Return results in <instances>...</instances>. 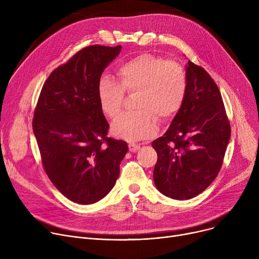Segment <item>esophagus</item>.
Returning <instances> with one entry per match:
<instances>
[{
    "label": "esophagus",
    "mask_w": 259,
    "mask_h": 259,
    "mask_svg": "<svg viewBox=\"0 0 259 259\" xmlns=\"http://www.w3.org/2000/svg\"><path fill=\"white\" fill-rule=\"evenodd\" d=\"M140 148H141V146L138 144H129V151L130 152H137Z\"/></svg>",
    "instance_id": "1"
}]
</instances>
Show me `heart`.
Listing matches in <instances>:
<instances>
[{"label": "heart", "mask_w": 259, "mask_h": 259, "mask_svg": "<svg viewBox=\"0 0 259 259\" xmlns=\"http://www.w3.org/2000/svg\"><path fill=\"white\" fill-rule=\"evenodd\" d=\"M118 80L104 74L98 83L102 111L116 117L124 102V92L135 94L133 107L138 110L121 114L112 124L115 137L138 142L154 133L156 119L166 121L179 112L187 93L184 67L174 61L144 53L118 65Z\"/></svg>", "instance_id": "obj_1"}]
</instances>
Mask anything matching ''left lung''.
Wrapping results in <instances>:
<instances>
[{
    "label": "left lung",
    "instance_id": "1",
    "mask_svg": "<svg viewBox=\"0 0 259 259\" xmlns=\"http://www.w3.org/2000/svg\"><path fill=\"white\" fill-rule=\"evenodd\" d=\"M183 106L162 137L152 142L158 191L173 199L201 193L219 174L231 138L222 94L209 73L191 61L186 67Z\"/></svg>",
    "mask_w": 259,
    "mask_h": 259
}]
</instances>
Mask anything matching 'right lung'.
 I'll return each instance as SVG.
<instances>
[{
  "label": "right lung",
  "instance_id": "obj_1",
  "mask_svg": "<svg viewBox=\"0 0 259 259\" xmlns=\"http://www.w3.org/2000/svg\"><path fill=\"white\" fill-rule=\"evenodd\" d=\"M121 46L92 45L76 52L46 79L32 127L42 164L59 191L76 203L104 198L119 175L128 151L108 137L109 124L98 99V83Z\"/></svg>",
  "mask_w": 259,
  "mask_h": 259
}]
</instances>
